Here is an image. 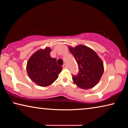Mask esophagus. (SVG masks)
I'll list each match as a JSON object with an SVG mask.
<instances>
[{
	"label": "esophagus",
	"instance_id": "34e87169",
	"mask_svg": "<svg viewBox=\"0 0 128 128\" xmlns=\"http://www.w3.org/2000/svg\"><path fill=\"white\" fill-rule=\"evenodd\" d=\"M62 67H63L64 68H68V66H67V65L66 64H64L63 66H62Z\"/></svg>",
	"mask_w": 128,
	"mask_h": 128
}]
</instances>
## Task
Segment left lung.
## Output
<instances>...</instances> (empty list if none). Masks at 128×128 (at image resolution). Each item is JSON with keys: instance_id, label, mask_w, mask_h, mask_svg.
Wrapping results in <instances>:
<instances>
[{"instance_id": "obj_1", "label": "left lung", "mask_w": 128, "mask_h": 128, "mask_svg": "<svg viewBox=\"0 0 128 128\" xmlns=\"http://www.w3.org/2000/svg\"><path fill=\"white\" fill-rule=\"evenodd\" d=\"M78 66L79 73L72 75L73 82L84 90L94 88L100 81L104 72L102 60L95 52L85 45L68 47Z\"/></svg>"}]
</instances>
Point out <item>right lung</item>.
Masks as SVG:
<instances>
[{
	"label": "right lung",
	"mask_w": 128,
	"mask_h": 128,
	"mask_svg": "<svg viewBox=\"0 0 128 128\" xmlns=\"http://www.w3.org/2000/svg\"><path fill=\"white\" fill-rule=\"evenodd\" d=\"M51 51L50 47L38 50L27 62L28 76L34 83L42 87L51 85L62 70V67L58 65L55 58L51 57Z\"/></svg>",
	"instance_id": "1"
}]
</instances>
